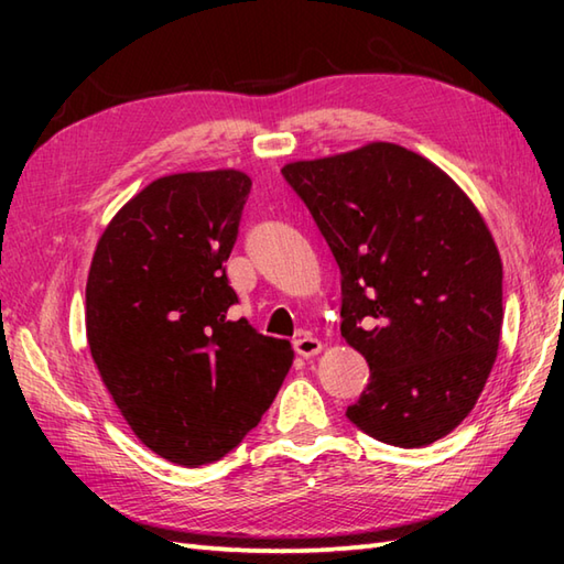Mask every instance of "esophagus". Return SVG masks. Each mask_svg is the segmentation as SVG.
Returning a JSON list of instances; mask_svg holds the SVG:
<instances>
[{
	"label": "esophagus",
	"instance_id": "obj_1",
	"mask_svg": "<svg viewBox=\"0 0 564 564\" xmlns=\"http://www.w3.org/2000/svg\"><path fill=\"white\" fill-rule=\"evenodd\" d=\"M293 346H295V351L305 358L317 356L322 351V341L317 337H310V334H305V337H301V339H295Z\"/></svg>",
	"mask_w": 564,
	"mask_h": 564
}]
</instances>
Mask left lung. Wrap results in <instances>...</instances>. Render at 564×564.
I'll return each instance as SVG.
<instances>
[{
  "mask_svg": "<svg viewBox=\"0 0 564 564\" xmlns=\"http://www.w3.org/2000/svg\"><path fill=\"white\" fill-rule=\"evenodd\" d=\"M341 271V337L370 378L346 416L382 443L429 446L473 412L497 361L501 259L475 203L394 142L289 162Z\"/></svg>",
  "mask_w": 564,
  "mask_h": 564,
  "instance_id": "1",
  "label": "left lung"
}]
</instances>
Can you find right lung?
Returning a JSON list of instances; mask_svg holds the SVG:
<instances>
[{"label":"right lung","instance_id":"add662e5","mask_svg":"<svg viewBox=\"0 0 564 564\" xmlns=\"http://www.w3.org/2000/svg\"><path fill=\"white\" fill-rule=\"evenodd\" d=\"M251 178L239 170L154 178L101 232L87 279V341L133 434L196 467L261 422L293 366L291 341L227 319L225 261Z\"/></svg>","mask_w":564,"mask_h":564}]
</instances>
